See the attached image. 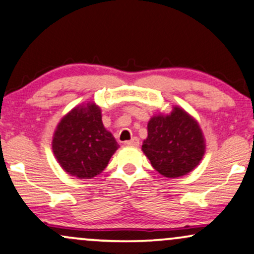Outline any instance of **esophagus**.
<instances>
[{
	"label": "esophagus",
	"instance_id": "esophagus-1",
	"mask_svg": "<svg viewBox=\"0 0 254 254\" xmlns=\"http://www.w3.org/2000/svg\"><path fill=\"white\" fill-rule=\"evenodd\" d=\"M125 145H129V146H138L139 145V139L137 137H133L130 140H127L125 142Z\"/></svg>",
	"mask_w": 254,
	"mask_h": 254
}]
</instances>
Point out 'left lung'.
Segmentation results:
<instances>
[{"instance_id": "8db88e82", "label": "left lung", "mask_w": 254, "mask_h": 254, "mask_svg": "<svg viewBox=\"0 0 254 254\" xmlns=\"http://www.w3.org/2000/svg\"><path fill=\"white\" fill-rule=\"evenodd\" d=\"M142 151L164 177H180L194 170L206 151V139L193 116L174 105L169 114L152 116Z\"/></svg>"}]
</instances>
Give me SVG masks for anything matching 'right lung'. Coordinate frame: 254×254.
<instances>
[{
  "label": "right lung",
  "mask_w": 254,
  "mask_h": 254,
  "mask_svg": "<svg viewBox=\"0 0 254 254\" xmlns=\"http://www.w3.org/2000/svg\"><path fill=\"white\" fill-rule=\"evenodd\" d=\"M118 148L115 137L104 127L102 110L94 102L67 112L52 139V150L63 170L81 180L99 175Z\"/></svg>",
  "instance_id": "add662e5"
}]
</instances>
